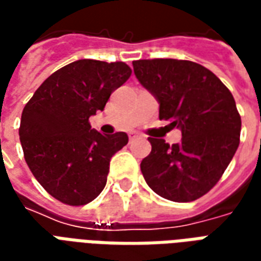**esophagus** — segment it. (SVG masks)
Segmentation results:
<instances>
[{"label":"esophagus","instance_id":"34e87169","mask_svg":"<svg viewBox=\"0 0 261 261\" xmlns=\"http://www.w3.org/2000/svg\"><path fill=\"white\" fill-rule=\"evenodd\" d=\"M130 141H133V140H136L137 137H138V133H130Z\"/></svg>","mask_w":261,"mask_h":261}]
</instances>
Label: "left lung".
I'll return each instance as SVG.
<instances>
[{
	"label": "left lung",
	"mask_w": 261,
	"mask_h": 261,
	"mask_svg": "<svg viewBox=\"0 0 261 261\" xmlns=\"http://www.w3.org/2000/svg\"><path fill=\"white\" fill-rule=\"evenodd\" d=\"M133 67L159 102V119L181 130V141L172 147L148 138L152 149L141 162L144 179L166 200L194 201L218 183L239 147L235 99L217 75L193 61L138 60Z\"/></svg>",
	"instance_id": "8db88e82"
}]
</instances>
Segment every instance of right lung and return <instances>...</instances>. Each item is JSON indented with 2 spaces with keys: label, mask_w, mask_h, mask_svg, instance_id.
Here are the masks:
<instances>
[{
  "label": "right lung",
  "mask_w": 261,
  "mask_h": 261,
  "mask_svg": "<svg viewBox=\"0 0 261 261\" xmlns=\"http://www.w3.org/2000/svg\"><path fill=\"white\" fill-rule=\"evenodd\" d=\"M123 61L78 60L48 76L22 112L19 138L29 169L43 189L68 205L95 200L106 186L110 158L125 133L103 136L89 117L130 78Z\"/></svg>",
  "instance_id": "right-lung-1"
}]
</instances>
